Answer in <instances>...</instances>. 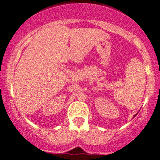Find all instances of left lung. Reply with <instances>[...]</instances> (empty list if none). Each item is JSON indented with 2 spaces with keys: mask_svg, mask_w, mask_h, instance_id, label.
<instances>
[{
  "mask_svg": "<svg viewBox=\"0 0 160 160\" xmlns=\"http://www.w3.org/2000/svg\"><path fill=\"white\" fill-rule=\"evenodd\" d=\"M136 115H137V114H136V115H134V116H133V117H135V116H136Z\"/></svg>",
  "mask_w": 160,
  "mask_h": 160,
  "instance_id": "obj_1",
  "label": "left lung"
}]
</instances>
